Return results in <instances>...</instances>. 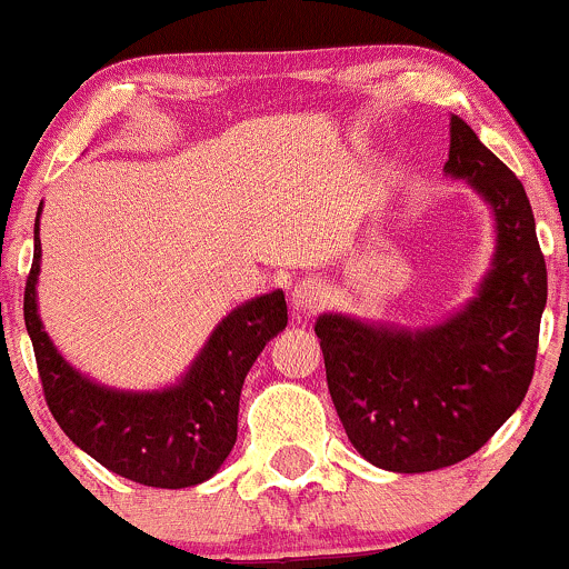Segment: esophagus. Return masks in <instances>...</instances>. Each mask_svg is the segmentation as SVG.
Wrapping results in <instances>:
<instances>
[{
    "label": "esophagus",
    "mask_w": 569,
    "mask_h": 569,
    "mask_svg": "<svg viewBox=\"0 0 569 569\" xmlns=\"http://www.w3.org/2000/svg\"><path fill=\"white\" fill-rule=\"evenodd\" d=\"M292 307L298 309V312H318V309H323L326 298H328V287L323 279L318 277H307V279H298L296 287H292Z\"/></svg>",
    "instance_id": "esophagus-1"
}]
</instances>
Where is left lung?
<instances>
[{"mask_svg":"<svg viewBox=\"0 0 569 569\" xmlns=\"http://www.w3.org/2000/svg\"><path fill=\"white\" fill-rule=\"evenodd\" d=\"M443 169L493 204L499 246L479 296L427 331L342 315L315 323L339 421L359 455L386 471H438L471 458L523 402L535 375L548 271L523 183L458 114L449 117Z\"/></svg>","mask_w":569,"mask_h":569,"instance_id":"left-lung-1","label":"left lung"}]
</instances>
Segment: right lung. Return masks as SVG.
Returning a JSON list of instances; mask_svg holds the SVG:
<instances>
[{"label":"right lung","mask_w":569,"mask_h":569,"mask_svg":"<svg viewBox=\"0 0 569 569\" xmlns=\"http://www.w3.org/2000/svg\"><path fill=\"white\" fill-rule=\"evenodd\" d=\"M38 271L40 241L23 287V323L46 406L62 432L103 468L148 488H191L213 477L236 443L246 372L287 326L284 292H266L227 315L178 386L128 395L90 383L57 353L34 303Z\"/></svg>","instance_id":"obj_1"}]
</instances>
